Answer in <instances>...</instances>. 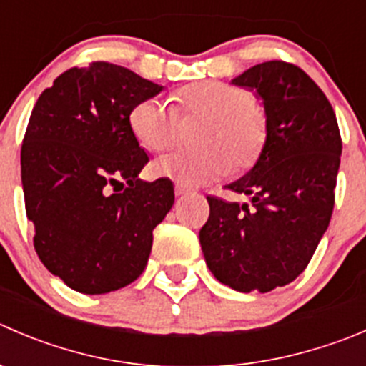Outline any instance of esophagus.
Masks as SVG:
<instances>
[{"label":"esophagus","mask_w":366,"mask_h":366,"mask_svg":"<svg viewBox=\"0 0 366 366\" xmlns=\"http://www.w3.org/2000/svg\"><path fill=\"white\" fill-rule=\"evenodd\" d=\"M189 193H191L189 187L182 186V184H177V186H175V194H177V197H186V194H189Z\"/></svg>","instance_id":"1"}]
</instances>
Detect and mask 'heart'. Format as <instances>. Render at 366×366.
Returning <instances> with one entry per match:
<instances>
[{
	"label": "heart",
	"mask_w": 366,
	"mask_h": 366,
	"mask_svg": "<svg viewBox=\"0 0 366 366\" xmlns=\"http://www.w3.org/2000/svg\"><path fill=\"white\" fill-rule=\"evenodd\" d=\"M204 118L193 150H172L155 159L152 175L198 187L234 172H247L264 154L269 137L268 114L244 87L218 80L189 84L175 93V109L159 98L139 100L129 112L137 143L150 152L172 144L179 118Z\"/></svg>",
	"instance_id": "heart-1"
}]
</instances>
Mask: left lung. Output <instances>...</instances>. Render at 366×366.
Here are the masks:
<instances>
[{"instance_id": "obj_1", "label": "left lung", "mask_w": 366, "mask_h": 366, "mask_svg": "<svg viewBox=\"0 0 366 366\" xmlns=\"http://www.w3.org/2000/svg\"><path fill=\"white\" fill-rule=\"evenodd\" d=\"M232 84L262 98L269 137L254 168L227 186L252 205L207 197L200 244L219 282L266 293L299 277L327 230L342 136L327 97L295 64L268 60Z\"/></svg>"}]
</instances>
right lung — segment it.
<instances>
[{"instance_id": "obj_1", "label": "right lung", "mask_w": 366, "mask_h": 366, "mask_svg": "<svg viewBox=\"0 0 366 366\" xmlns=\"http://www.w3.org/2000/svg\"><path fill=\"white\" fill-rule=\"evenodd\" d=\"M161 91L98 60L64 71L34 105L21 147L24 207L39 259L74 292L136 281L175 202L172 180L137 179L148 155L129 127L130 109Z\"/></svg>"}]
</instances>
